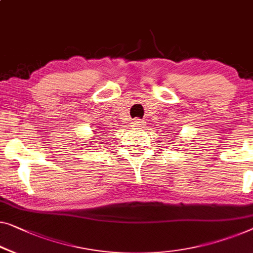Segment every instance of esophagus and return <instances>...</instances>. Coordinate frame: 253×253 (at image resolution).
Segmentation results:
<instances>
[{"mask_svg":"<svg viewBox=\"0 0 253 253\" xmlns=\"http://www.w3.org/2000/svg\"><path fill=\"white\" fill-rule=\"evenodd\" d=\"M131 124H132L133 126H142L145 124V122H144V120H140V119H135V120H133L132 122H131Z\"/></svg>","mask_w":253,"mask_h":253,"instance_id":"esophagus-1","label":"esophagus"}]
</instances>
